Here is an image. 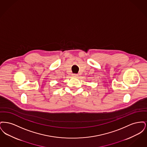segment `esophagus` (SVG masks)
Listing matches in <instances>:
<instances>
[{
  "label": "esophagus",
  "instance_id": "obj_1",
  "mask_svg": "<svg viewBox=\"0 0 147 147\" xmlns=\"http://www.w3.org/2000/svg\"><path fill=\"white\" fill-rule=\"evenodd\" d=\"M72 77H74V78H77L78 77V74H73Z\"/></svg>",
  "mask_w": 147,
  "mask_h": 147
}]
</instances>
